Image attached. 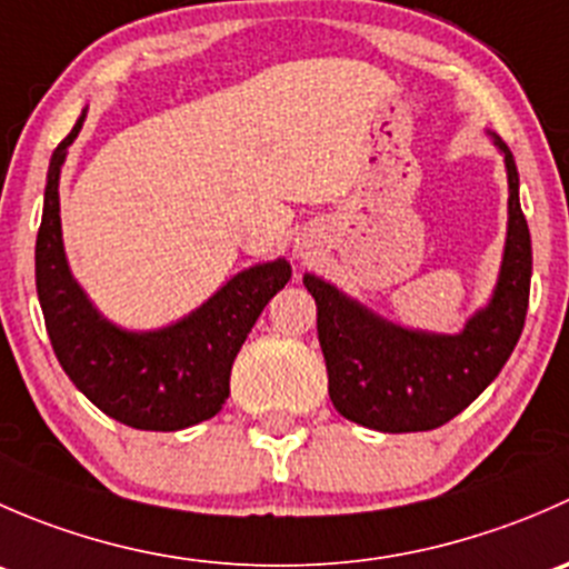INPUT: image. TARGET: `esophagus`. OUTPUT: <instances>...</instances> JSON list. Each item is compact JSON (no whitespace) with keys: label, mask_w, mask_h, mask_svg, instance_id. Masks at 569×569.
Masks as SVG:
<instances>
[{"label":"esophagus","mask_w":569,"mask_h":569,"mask_svg":"<svg viewBox=\"0 0 569 569\" xmlns=\"http://www.w3.org/2000/svg\"><path fill=\"white\" fill-rule=\"evenodd\" d=\"M295 250H297V256H300V258H311V252H313V244L308 242V239H297Z\"/></svg>","instance_id":"esophagus-1"}]
</instances>
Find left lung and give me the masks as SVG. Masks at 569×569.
<instances>
[{"label": "left lung", "instance_id": "1", "mask_svg": "<svg viewBox=\"0 0 569 569\" xmlns=\"http://www.w3.org/2000/svg\"><path fill=\"white\" fill-rule=\"evenodd\" d=\"M509 220L501 269L490 302L460 332L410 330L382 319L319 274L302 278L317 300V330L332 407L377 432H427L443 427L476 399L512 355L531 289V233L520 209V178L507 142Z\"/></svg>", "mask_w": 569, "mask_h": 569}]
</instances>
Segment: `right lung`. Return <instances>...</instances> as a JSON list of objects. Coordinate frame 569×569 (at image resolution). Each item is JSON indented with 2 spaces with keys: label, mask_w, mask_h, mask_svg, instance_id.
Returning a JSON list of instances; mask_svg holds the SVG:
<instances>
[{
  "label": "right lung",
  "mask_w": 569,
  "mask_h": 569,
  "mask_svg": "<svg viewBox=\"0 0 569 569\" xmlns=\"http://www.w3.org/2000/svg\"><path fill=\"white\" fill-rule=\"evenodd\" d=\"M54 148L46 173L43 220L36 242V286L62 371L101 412L148 432H176L217 416L231 393V366L263 306L289 283L286 258L256 263L183 319L159 330H126L90 302L71 274L60 226V170L82 131Z\"/></svg>",
  "instance_id": "1"
}]
</instances>
